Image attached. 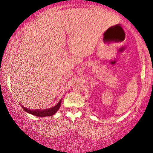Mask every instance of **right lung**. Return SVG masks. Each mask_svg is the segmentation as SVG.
<instances>
[{
    "instance_id": "right-lung-1",
    "label": "right lung",
    "mask_w": 153,
    "mask_h": 153,
    "mask_svg": "<svg viewBox=\"0 0 153 153\" xmlns=\"http://www.w3.org/2000/svg\"><path fill=\"white\" fill-rule=\"evenodd\" d=\"M60 104H61V100H60V102L56 104L55 106L53 107L47 108V109H44V110H30L29 108H27L24 106H22L23 109H24L25 111L29 113V114L33 115V116H38V117H45V116H52V115L55 114L56 112L58 111V110L59 109Z\"/></svg>"
}]
</instances>
